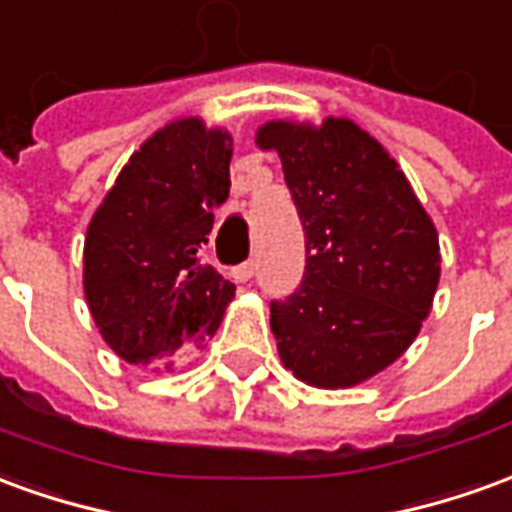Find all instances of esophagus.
Segmentation results:
<instances>
[{
	"mask_svg": "<svg viewBox=\"0 0 512 512\" xmlns=\"http://www.w3.org/2000/svg\"><path fill=\"white\" fill-rule=\"evenodd\" d=\"M255 271H257L255 260H246V263H241V266L232 268V277H235L238 282H246V280H252V277H255Z\"/></svg>",
	"mask_w": 512,
	"mask_h": 512,
	"instance_id": "obj_1",
	"label": "esophagus"
}]
</instances>
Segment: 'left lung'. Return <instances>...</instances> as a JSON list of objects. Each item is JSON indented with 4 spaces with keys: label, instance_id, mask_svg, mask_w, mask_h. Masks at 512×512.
I'll list each match as a JSON object with an SVG mask.
<instances>
[{
    "label": "left lung",
    "instance_id": "8db88e82",
    "mask_svg": "<svg viewBox=\"0 0 512 512\" xmlns=\"http://www.w3.org/2000/svg\"><path fill=\"white\" fill-rule=\"evenodd\" d=\"M305 230V277L271 302L282 366L316 388H352L405 352L441 277L438 232L382 144L349 119L268 121Z\"/></svg>",
    "mask_w": 512,
    "mask_h": 512
}]
</instances>
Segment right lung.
I'll list each match as a JSON object with an SVG mask.
<instances>
[{"label":"right lung","instance_id":"add662e5","mask_svg":"<svg viewBox=\"0 0 512 512\" xmlns=\"http://www.w3.org/2000/svg\"><path fill=\"white\" fill-rule=\"evenodd\" d=\"M232 138L202 119L166 124L121 169L85 235L82 285L107 346L169 368L219 330L235 285L202 263L230 196Z\"/></svg>","mask_w":512,"mask_h":512}]
</instances>
